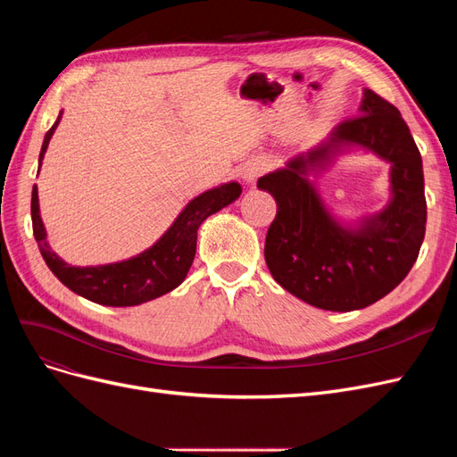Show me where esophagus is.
<instances>
[{"instance_id":"1","label":"esophagus","mask_w":457,"mask_h":457,"mask_svg":"<svg viewBox=\"0 0 457 457\" xmlns=\"http://www.w3.org/2000/svg\"><path fill=\"white\" fill-rule=\"evenodd\" d=\"M269 165L270 163L262 158H257V160H252L250 163H245V168L242 171V179L245 181V185H255L257 179L269 170Z\"/></svg>"}]
</instances>
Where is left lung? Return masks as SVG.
Listing matches in <instances>:
<instances>
[{
	"label": "left lung",
	"instance_id": "obj_1",
	"mask_svg": "<svg viewBox=\"0 0 457 457\" xmlns=\"http://www.w3.org/2000/svg\"><path fill=\"white\" fill-rule=\"evenodd\" d=\"M358 114L257 181L276 200L265 240L272 278L297 299L334 312L364 309L393 292L418 259L427 223L421 154L406 121L370 89ZM354 149L392 163V198L378 214L341 221L308 175Z\"/></svg>",
	"mask_w": 457,
	"mask_h": 457
}]
</instances>
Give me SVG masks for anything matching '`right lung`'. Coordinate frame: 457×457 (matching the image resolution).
<instances>
[{
  "instance_id": "add662e5",
  "label": "right lung",
  "mask_w": 457,
  "mask_h": 457,
  "mask_svg": "<svg viewBox=\"0 0 457 457\" xmlns=\"http://www.w3.org/2000/svg\"><path fill=\"white\" fill-rule=\"evenodd\" d=\"M62 118V110L46 133L39 152V168L47 152L49 141ZM39 173V170H37ZM242 195V187L237 181L219 185L202 192L190 200L185 210L177 215L171 227L152 244L148 250L126 261L108 262L99 267H72L51 250L47 232L39 215L37 187L32 188V227L34 238L47 262L51 272L74 294L106 307H135L141 303L156 299L181 286L196 255L198 228L204 220L223 210Z\"/></svg>"
}]
</instances>
